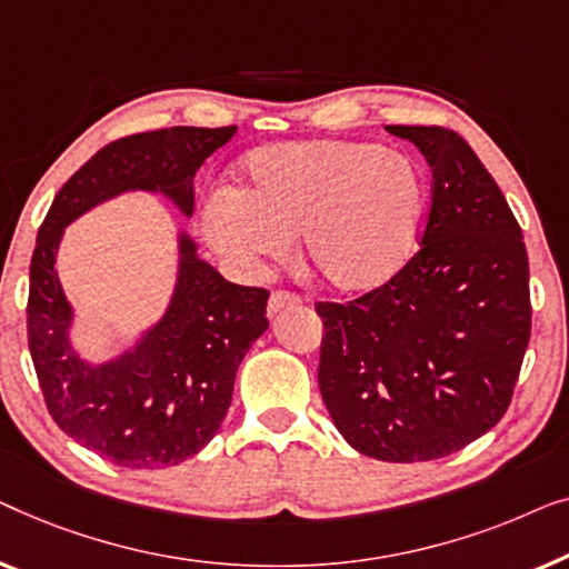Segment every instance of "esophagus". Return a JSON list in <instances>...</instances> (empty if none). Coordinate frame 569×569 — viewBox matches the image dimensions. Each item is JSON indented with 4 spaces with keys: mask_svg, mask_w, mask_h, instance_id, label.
Wrapping results in <instances>:
<instances>
[{
    "mask_svg": "<svg viewBox=\"0 0 569 569\" xmlns=\"http://www.w3.org/2000/svg\"><path fill=\"white\" fill-rule=\"evenodd\" d=\"M296 303H301V299L296 293H288V291H276L270 293L268 299V317H276L281 309H291Z\"/></svg>",
    "mask_w": 569,
    "mask_h": 569,
    "instance_id": "esophagus-1",
    "label": "esophagus"
}]
</instances>
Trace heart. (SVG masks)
<instances>
[{
  "mask_svg": "<svg viewBox=\"0 0 569 569\" xmlns=\"http://www.w3.org/2000/svg\"><path fill=\"white\" fill-rule=\"evenodd\" d=\"M426 206V178L402 151L346 139L273 143L247 159L242 190L208 196L201 231L244 270L286 258L301 237L319 283L366 293L410 260Z\"/></svg>",
  "mask_w": 569,
  "mask_h": 569,
  "instance_id": "1",
  "label": "heart"
}]
</instances>
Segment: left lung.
I'll use <instances>...</instances> for the list:
<instances>
[{"label":"left lung","instance_id":"1","mask_svg":"<svg viewBox=\"0 0 569 569\" xmlns=\"http://www.w3.org/2000/svg\"><path fill=\"white\" fill-rule=\"evenodd\" d=\"M433 170L422 247L376 291L317 303L319 391L340 436L379 461L441 459L506 415L531 335L513 211L459 133L387 126Z\"/></svg>","mask_w":569,"mask_h":569}]
</instances>
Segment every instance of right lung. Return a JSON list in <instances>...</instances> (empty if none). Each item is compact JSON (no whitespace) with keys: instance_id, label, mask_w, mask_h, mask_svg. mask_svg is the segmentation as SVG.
Masks as SVG:
<instances>
[{"instance_id":"obj_1","label":"right lung","mask_w":569,"mask_h":569,"mask_svg":"<svg viewBox=\"0 0 569 569\" xmlns=\"http://www.w3.org/2000/svg\"><path fill=\"white\" fill-rule=\"evenodd\" d=\"M237 126H172L100 149L56 193L30 260L28 346L48 412L63 433L126 469H164L219 433L237 368L268 330V291L229 283L178 229V270L164 315L106 361L74 342L77 311L63 293L59 247L69 223L126 193L162 196L193 216V180Z\"/></svg>"}]
</instances>
